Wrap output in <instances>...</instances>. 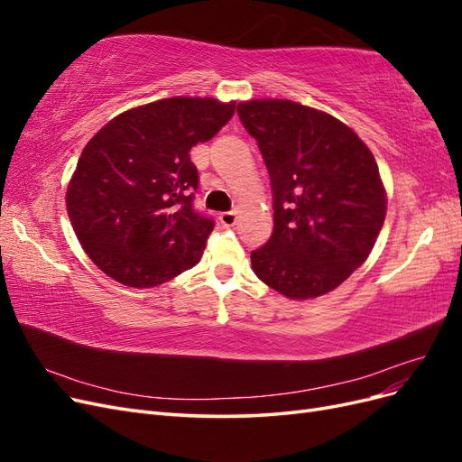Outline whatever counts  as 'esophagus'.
Returning a JSON list of instances; mask_svg holds the SVG:
<instances>
[{
  "label": "esophagus",
  "instance_id": "obj_1",
  "mask_svg": "<svg viewBox=\"0 0 462 462\" xmlns=\"http://www.w3.org/2000/svg\"><path fill=\"white\" fill-rule=\"evenodd\" d=\"M219 221H221L226 227H231V226H235L236 214H235V212H221V214H219Z\"/></svg>",
  "mask_w": 462,
  "mask_h": 462
}]
</instances>
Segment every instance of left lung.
Segmentation results:
<instances>
[{"mask_svg":"<svg viewBox=\"0 0 462 462\" xmlns=\"http://www.w3.org/2000/svg\"><path fill=\"white\" fill-rule=\"evenodd\" d=\"M273 190V233L250 254L262 282L291 300L337 289L368 258L387 214L370 148L326 111L282 97L236 106Z\"/></svg>","mask_w":462,"mask_h":462,"instance_id":"obj_1","label":"left lung"}]
</instances>
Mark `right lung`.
Returning a JSON list of instances; mask_svg holds the SVG:
<instances>
[{
	"instance_id": "obj_1",
	"label": "right lung",
	"mask_w": 462,
	"mask_h": 462,
	"mask_svg": "<svg viewBox=\"0 0 462 462\" xmlns=\"http://www.w3.org/2000/svg\"><path fill=\"white\" fill-rule=\"evenodd\" d=\"M235 114V102L175 96L123 111L82 150L67 214L88 258L116 282L158 287L199 263L214 221L192 209L190 148Z\"/></svg>"
}]
</instances>
